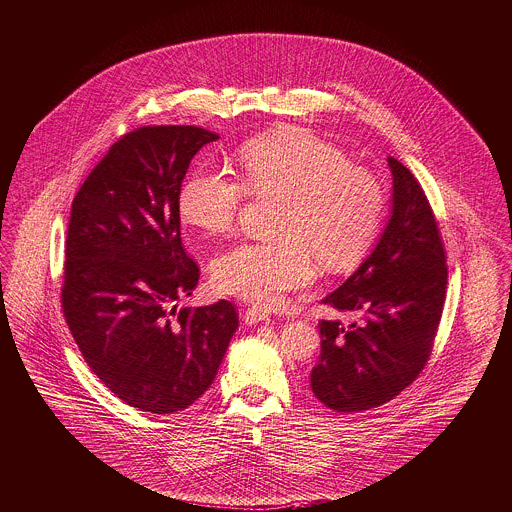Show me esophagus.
I'll list each match as a JSON object with an SVG mask.
<instances>
[{
	"instance_id": "obj_1",
	"label": "esophagus",
	"mask_w": 512,
	"mask_h": 512,
	"mask_svg": "<svg viewBox=\"0 0 512 512\" xmlns=\"http://www.w3.org/2000/svg\"><path fill=\"white\" fill-rule=\"evenodd\" d=\"M269 313L265 311V309H261V307H249V309H245L243 311V321L247 323V325H255V323H261V321H269Z\"/></svg>"
}]
</instances>
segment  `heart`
<instances>
[{
  "mask_svg": "<svg viewBox=\"0 0 512 512\" xmlns=\"http://www.w3.org/2000/svg\"><path fill=\"white\" fill-rule=\"evenodd\" d=\"M243 183L217 168H197L179 193L181 219L205 235L229 233L253 197H279V241L241 243L215 259L221 293L275 305L315 277V257L329 271L356 265L372 247L384 193L372 173L303 128H281L243 144Z\"/></svg>",
  "mask_w": 512,
  "mask_h": 512,
  "instance_id": "b5f03b06",
  "label": "heart"
}]
</instances>
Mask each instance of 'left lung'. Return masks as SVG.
Returning <instances> with one entry per match:
<instances>
[{
    "label": "left lung",
    "mask_w": 512,
    "mask_h": 512,
    "mask_svg": "<svg viewBox=\"0 0 512 512\" xmlns=\"http://www.w3.org/2000/svg\"><path fill=\"white\" fill-rule=\"evenodd\" d=\"M390 219L366 261L321 301L358 321L321 319L313 396L335 412L394 400L428 362L442 317L448 269L438 225L410 170L388 156Z\"/></svg>",
    "instance_id": "obj_1"
}]
</instances>
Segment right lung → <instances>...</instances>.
<instances>
[{
    "label": "right lung",
    "mask_w": 512,
    "mask_h": 512,
    "mask_svg": "<svg viewBox=\"0 0 512 512\" xmlns=\"http://www.w3.org/2000/svg\"><path fill=\"white\" fill-rule=\"evenodd\" d=\"M219 136L144 126L114 142L72 203L62 307L102 384L142 412L175 414L213 384L239 317L231 301L177 309L199 267L181 241L179 193Z\"/></svg>",
    "instance_id": "obj_1"
}]
</instances>
